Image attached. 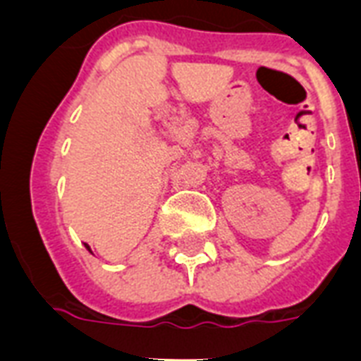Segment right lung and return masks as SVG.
Masks as SVG:
<instances>
[{
    "instance_id": "add662e5",
    "label": "right lung",
    "mask_w": 361,
    "mask_h": 361,
    "mask_svg": "<svg viewBox=\"0 0 361 361\" xmlns=\"http://www.w3.org/2000/svg\"><path fill=\"white\" fill-rule=\"evenodd\" d=\"M86 249H90V247H87V245H86Z\"/></svg>"
}]
</instances>
